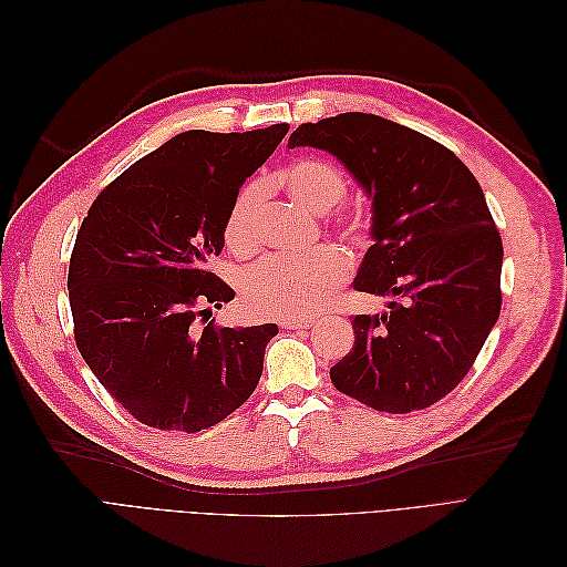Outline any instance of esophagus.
<instances>
[{
  "label": "esophagus",
  "mask_w": 567,
  "mask_h": 567,
  "mask_svg": "<svg viewBox=\"0 0 567 567\" xmlns=\"http://www.w3.org/2000/svg\"><path fill=\"white\" fill-rule=\"evenodd\" d=\"M315 321L312 319H281V329H310Z\"/></svg>",
  "instance_id": "34e87169"
}]
</instances>
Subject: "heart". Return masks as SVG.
<instances>
[{
  "label": "heart",
  "instance_id": "heart-1",
  "mask_svg": "<svg viewBox=\"0 0 567 567\" xmlns=\"http://www.w3.org/2000/svg\"><path fill=\"white\" fill-rule=\"evenodd\" d=\"M305 208L329 213L348 196V177L329 161L302 158L286 165L274 177ZM265 184L248 182L229 205L225 219V244L238 255L248 257L260 248V213ZM333 225L357 236L367 227V215L354 208L338 215ZM350 277V260L340 248L323 246L310 255L281 257L274 255L257 262L241 277V300L250 315L271 319H305L321 312L336 290Z\"/></svg>",
  "mask_w": 567,
  "mask_h": 567
}]
</instances>
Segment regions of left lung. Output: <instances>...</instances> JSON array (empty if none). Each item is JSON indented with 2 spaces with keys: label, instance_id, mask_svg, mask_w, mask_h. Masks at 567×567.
<instances>
[{
  "label": "left lung",
  "instance_id": "left-lung-1",
  "mask_svg": "<svg viewBox=\"0 0 567 567\" xmlns=\"http://www.w3.org/2000/svg\"><path fill=\"white\" fill-rule=\"evenodd\" d=\"M296 146L333 153L367 188L373 246L354 290L392 296L385 315L352 319L336 390L385 414L440 402L502 312L504 246L483 188L447 146L381 115L305 123L288 140Z\"/></svg>",
  "mask_w": 567,
  "mask_h": 567
}]
</instances>
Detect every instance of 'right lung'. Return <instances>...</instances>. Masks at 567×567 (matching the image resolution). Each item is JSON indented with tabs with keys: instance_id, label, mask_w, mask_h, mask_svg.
I'll return each instance as SVG.
<instances>
[{
	"instance_id": "right-lung-1",
	"label": "right lung",
	"mask_w": 567,
	"mask_h": 567,
	"mask_svg": "<svg viewBox=\"0 0 567 567\" xmlns=\"http://www.w3.org/2000/svg\"><path fill=\"white\" fill-rule=\"evenodd\" d=\"M288 125L188 130L96 196L68 267L75 346L99 383L158 431L198 433L241 406L277 323L221 329L210 307L234 290L210 269L238 188Z\"/></svg>"
}]
</instances>
